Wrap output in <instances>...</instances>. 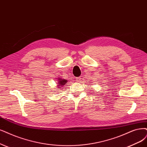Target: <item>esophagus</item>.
Here are the masks:
<instances>
[{"instance_id": "obj_1", "label": "esophagus", "mask_w": 147, "mask_h": 147, "mask_svg": "<svg viewBox=\"0 0 147 147\" xmlns=\"http://www.w3.org/2000/svg\"><path fill=\"white\" fill-rule=\"evenodd\" d=\"M81 79H82V78H81V77H78V78H77L76 79V81H77L78 82H80V81H81Z\"/></svg>"}]
</instances>
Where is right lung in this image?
Returning <instances> with one entry per match:
<instances>
[{
  "mask_svg": "<svg viewBox=\"0 0 147 147\" xmlns=\"http://www.w3.org/2000/svg\"><path fill=\"white\" fill-rule=\"evenodd\" d=\"M67 80L65 79H59V80H58V86H57V87H62V86H63V85H65V84H66L67 83ZM60 89V88H59Z\"/></svg>",
  "mask_w": 147,
  "mask_h": 147,
  "instance_id": "1",
  "label": "right lung"
}]
</instances>
